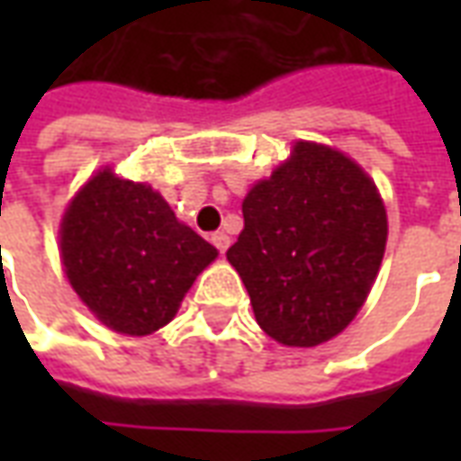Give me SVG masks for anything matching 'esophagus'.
Instances as JSON below:
<instances>
[{"label":"esophagus","instance_id":"esophagus-1","mask_svg":"<svg viewBox=\"0 0 461 461\" xmlns=\"http://www.w3.org/2000/svg\"><path fill=\"white\" fill-rule=\"evenodd\" d=\"M210 241L214 244V249L220 251V254H224V251L230 249V237H227L224 231H214L210 237Z\"/></svg>","mask_w":461,"mask_h":461}]
</instances>
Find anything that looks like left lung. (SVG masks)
I'll return each mask as SVG.
<instances>
[{"instance_id": "1", "label": "left lung", "mask_w": 461, "mask_h": 461, "mask_svg": "<svg viewBox=\"0 0 461 461\" xmlns=\"http://www.w3.org/2000/svg\"><path fill=\"white\" fill-rule=\"evenodd\" d=\"M244 230L227 251L257 323L284 346L311 348L356 319L385 254L375 182L343 152L296 142L291 160L254 185Z\"/></svg>"}]
</instances>
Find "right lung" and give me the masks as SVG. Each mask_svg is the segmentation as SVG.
<instances>
[{"instance_id": "1", "label": "right lung", "mask_w": 461, "mask_h": 461, "mask_svg": "<svg viewBox=\"0 0 461 461\" xmlns=\"http://www.w3.org/2000/svg\"><path fill=\"white\" fill-rule=\"evenodd\" d=\"M217 249L182 224L148 185L95 175L61 224V259L76 294L105 326L148 336L170 323Z\"/></svg>"}]
</instances>
